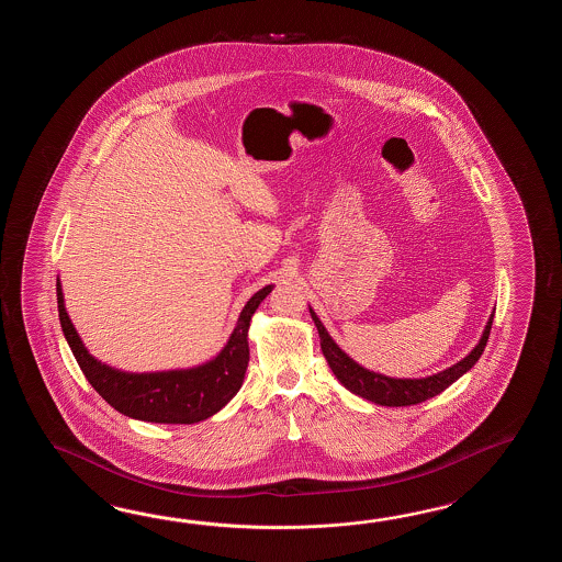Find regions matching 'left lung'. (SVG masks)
Instances as JSON below:
<instances>
[{"label":"left lung","mask_w":562,"mask_h":562,"mask_svg":"<svg viewBox=\"0 0 562 562\" xmlns=\"http://www.w3.org/2000/svg\"><path fill=\"white\" fill-rule=\"evenodd\" d=\"M310 313L311 319L317 327L319 339H322L323 356L327 359V363H329V368L334 371V375L339 380V383L347 387L351 394L359 395L371 404L387 407L422 404L434 395L442 394L446 387H450L456 380H460L464 373L472 370L476 366L480 356H482L484 347H486L490 329H492V319H494V311H492L488 323L480 335L476 346L472 347V351L468 353L467 358L460 359L454 366L438 371V373L426 375V378H390V375L380 373V371L368 370L356 359L349 358L346 351L335 344L334 337L327 334V329H325L322 319L317 317V313L311 307Z\"/></svg>","instance_id":"8db88e82"}]
</instances>
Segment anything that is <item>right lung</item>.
I'll return each instance as SVG.
<instances>
[{
	"instance_id": "obj_1",
	"label": "right lung",
	"mask_w": 562,
	"mask_h": 562,
	"mask_svg": "<svg viewBox=\"0 0 562 562\" xmlns=\"http://www.w3.org/2000/svg\"><path fill=\"white\" fill-rule=\"evenodd\" d=\"M276 285H265L240 311L233 334L215 358L179 370L124 371L95 359L76 331L66 311L58 279L60 325L86 380L120 414L153 424H196L215 416L237 395L249 366V327L252 313Z\"/></svg>"
}]
</instances>
